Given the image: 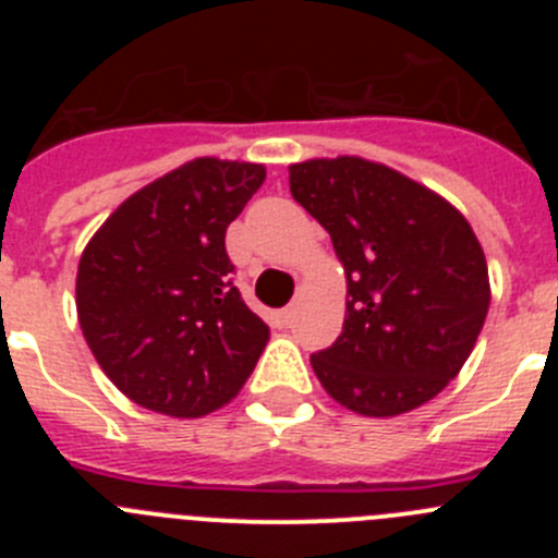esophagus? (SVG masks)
Listing matches in <instances>:
<instances>
[{"label":"esophagus","mask_w":558,"mask_h":558,"mask_svg":"<svg viewBox=\"0 0 558 558\" xmlns=\"http://www.w3.org/2000/svg\"><path fill=\"white\" fill-rule=\"evenodd\" d=\"M295 310H299V304H288V307L282 310V313H279V318H282V324H293V318H295Z\"/></svg>","instance_id":"1"}]
</instances>
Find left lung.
I'll use <instances>...</instances> for the list:
<instances>
[{
  "mask_svg": "<svg viewBox=\"0 0 558 558\" xmlns=\"http://www.w3.org/2000/svg\"><path fill=\"white\" fill-rule=\"evenodd\" d=\"M293 198L329 231L347 274L343 332L310 354L360 416L425 405L461 372L489 313V268L461 211L357 156L290 165Z\"/></svg>",
  "mask_w": 558,
  "mask_h": 558,
  "instance_id": "left-lung-1",
  "label": "left lung"
}]
</instances>
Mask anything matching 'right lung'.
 I'll return each instance as SVG.
<instances>
[{
  "instance_id": "right-lung-1",
  "label": "right lung",
  "mask_w": 558,
  "mask_h": 558,
  "mask_svg": "<svg viewBox=\"0 0 558 558\" xmlns=\"http://www.w3.org/2000/svg\"><path fill=\"white\" fill-rule=\"evenodd\" d=\"M263 181L251 161H186L122 201L83 248V338L136 405L206 416L254 372L270 329L231 282L226 229Z\"/></svg>"
}]
</instances>
